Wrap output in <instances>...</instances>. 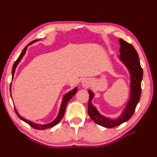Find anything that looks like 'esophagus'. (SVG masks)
<instances>
[{
	"mask_svg": "<svg viewBox=\"0 0 157 157\" xmlns=\"http://www.w3.org/2000/svg\"><path fill=\"white\" fill-rule=\"evenodd\" d=\"M81 84L83 88L86 89L91 85V81L89 78H84L81 81Z\"/></svg>",
	"mask_w": 157,
	"mask_h": 157,
	"instance_id": "34e87169",
	"label": "esophagus"
}]
</instances>
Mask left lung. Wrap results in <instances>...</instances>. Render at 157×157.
<instances>
[{"instance_id":"8db88e82","label":"left lung","mask_w":157,"mask_h":157,"mask_svg":"<svg viewBox=\"0 0 157 157\" xmlns=\"http://www.w3.org/2000/svg\"><path fill=\"white\" fill-rule=\"evenodd\" d=\"M120 55L119 60L128 71L130 75V97L122 113L115 118H111L102 115L92 103L94 94L91 90H88V115L96 124L103 127L112 128L119 126L122 123L128 121L134 114L136 107L138 103L141 96V82L143 78L142 69L139 56L134 47L127 42L119 39Z\"/></svg>"}]
</instances>
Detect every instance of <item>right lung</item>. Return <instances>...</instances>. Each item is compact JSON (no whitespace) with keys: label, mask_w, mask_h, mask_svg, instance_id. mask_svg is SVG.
Returning <instances> with one entry per match:
<instances>
[{"label":"right lung","mask_w":157,"mask_h":157,"mask_svg":"<svg viewBox=\"0 0 157 157\" xmlns=\"http://www.w3.org/2000/svg\"><path fill=\"white\" fill-rule=\"evenodd\" d=\"M39 40H33L31 42H30V43L27 45L25 48L23 49V50L21 52V54L20 55V56H19V58H17V59L15 61V63H13V67H12V77L13 78V76H14V73H15V71L16 69V67L18 65V64L20 63L21 60L22 59L23 57L25 56V52L27 50V47L34 44L35 42L39 41ZM12 83L10 84V96H11V91H12ZM77 92V87H75L74 88L73 90H71V91H69V92L66 93L64 96H63V98H62V101H61V104L60 105V108H59V113H58V116H57V117L55 118V119L50 122V123H48V124H37V123H35L34 122H32L31 121H29L26 119V118L22 117L20 115V114L18 113L17 109L15 107V112L16 113V115H17V117L20 118L21 120H22L23 121H24L25 122L27 123L28 124H29L31 127L35 128V129H37V130H46L47 129V128H52L54 126H56V124H58V123L60 122V121L62 119L63 117L64 116V113H65V108H66V106H67L68 102L69 101L70 99L72 98L73 97L74 95ZM12 98V97H11Z\"/></svg>","instance_id":"1"}]
</instances>
